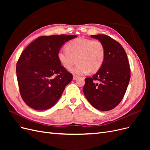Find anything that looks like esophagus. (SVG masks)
<instances>
[{
	"instance_id": "1",
	"label": "esophagus",
	"mask_w": 150,
	"mask_h": 150,
	"mask_svg": "<svg viewBox=\"0 0 150 150\" xmlns=\"http://www.w3.org/2000/svg\"><path fill=\"white\" fill-rule=\"evenodd\" d=\"M78 78H79V76H76V75H74L73 76V80H76Z\"/></svg>"
}]
</instances>
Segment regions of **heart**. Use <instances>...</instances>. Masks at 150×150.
Listing matches in <instances>:
<instances>
[{
  "label": "heart",
  "instance_id": "1",
  "mask_svg": "<svg viewBox=\"0 0 150 150\" xmlns=\"http://www.w3.org/2000/svg\"><path fill=\"white\" fill-rule=\"evenodd\" d=\"M105 57V48L99 40L77 38L67 44V49L62 48L57 52V58L66 69H69L76 61L78 63L73 73L85 74L97 72L102 66Z\"/></svg>",
  "mask_w": 150,
  "mask_h": 150
}]
</instances>
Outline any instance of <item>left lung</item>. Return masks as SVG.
<instances>
[{"label": "left lung", "instance_id": "left-lung-1", "mask_svg": "<svg viewBox=\"0 0 150 150\" xmlns=\"http://www.w3.org/2000/svg\"><path fill=\"white\" fill-rule=\"evenodd\" d=\"M91 37L103 44L105 57L96 73L85 79L83 93L94 108L110 111L118 105L124 97L130 79L129 64L124 48L116 40L104 34Z\"/></svg>", "mask_w": 150, "mask_h": 150}]
</instances>
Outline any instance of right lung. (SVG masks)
Returning <instances> with one entry per match:
<instances>
[{
  "label": "right lung",
  "instance_id": "add662e5",
  "mask_svg": "<svg viewBox=\"0 0 150 150\" xmlns=\"http://www.w3.org/2000/svg\"><path fill=\"white\" fill-rule=\"evenodd\" d=\"M77 35L40 36L22 52L16 65L17 82L25 103L35 110L52 108L61 96L72 75L61 66L57 52Z\"/></svg>",
  "mask_w": 150,
  "mask_h": 150
}]
</instances>
